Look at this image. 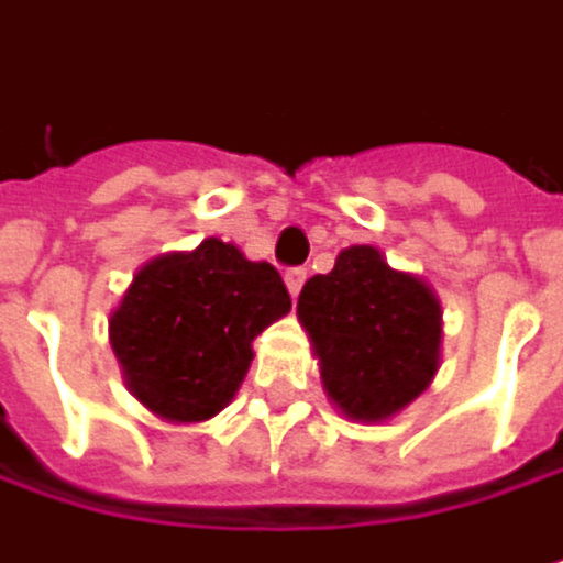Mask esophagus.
<instances>
[{"label":"esophagus","mask_w":563,"mask_h":563,"mask_svg":"<svg viewBox=\"0 0 563 563\" xmlns=\"http://www.w3.org/2000/svg\"><path fill=\"white\" fill-rule=\"evenodd\" d=\"M284 279H287V290L297 297V294L303 290V284H307V269H303V266H290V269L284 273Z\"/></svg>","instance_id":"34e87169"}]
</instances>
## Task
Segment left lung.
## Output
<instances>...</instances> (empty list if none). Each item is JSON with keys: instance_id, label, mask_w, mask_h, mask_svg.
<instances>
[{"instance_id": "left-lung-1", "label": "left lung", "mask_w": 563, "mask_h": 563, "mask_svg": "<svg viewBox=\"0 0 563 563\" xmlns=\"http://www.w3.org/2000/svg\"><path fill=\"white\" fill-rule=\"evenodd\" d=\"M313 336L323 387L353 420H384L437 374L440 303L423 279L390 269L380 250L350 246L297 303Z\"/></svg>"}]
</instances>
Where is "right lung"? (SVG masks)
Instances as JSON below:
<instances>
[{
  "mask_svg": "<svg viewBox=\"0 0 563 563\" xmlns=\"http://www.w3.org/2000/svg\"><path fill=\"white\" fill-rule=\"evenodd\" d=\"M290 310L284 276L217 236L146 263L109 320L130 390L176 423L207 420L243 384L253 336Z\"/></svg>",
  "mask_w": 563,
  "mask_h": 563,
  "instance_id": "right-lung-1",
  "label": "right lung"
}]
</instances>
